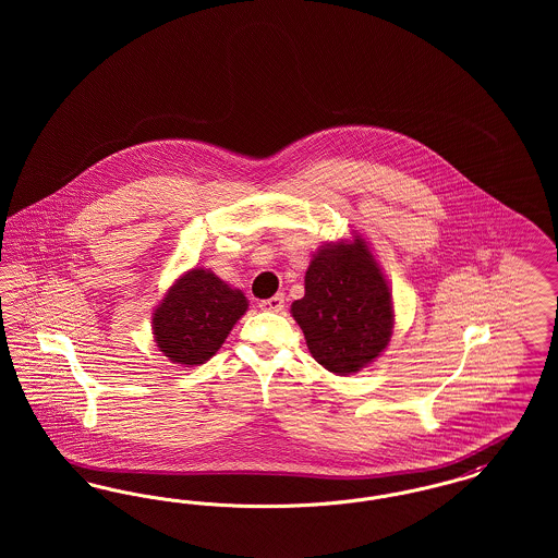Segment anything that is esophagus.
Masks as SVG:
<instances>
[{"mask_svg": "<svg viewBox=\"0 0 558 558\" xmlns=\"http://www.w3.org/2000/svg\"><path fill=\"white\" fill-rule=\"evenodd\" d=\"M259 307L264 310V312H282L284 310V294H274V296H269V299H264V301H259Z\"/></svg>", "mask_w": 558, "mask_h": 558, "instance_id": "obj_1", "label": "esophagus"}]
</instances>
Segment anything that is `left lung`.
Wrapping results in <instances>:
<instances>
[{"label": "left lung", "instance_id": "left-lung-1", "mask_svg": "<svg viewBox=\"0 0 558 558\" xmlns=\"http://www.w3.org/2000/svg\"><path fill=\"white\" fill-rule=\"evenodd\" d=\"M291 312L314 360L341 376L371 364L391 339V292L364 240L322 248Z\"/></svg>", "mask_w": 558, "mask_h": 558}]
</instances>
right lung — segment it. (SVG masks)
<instances>
[{
	"label": "right lung",
	"mask_w": 558,
	"mask_h": 558,
	"mask_svg": "<svg viewBox=\"0 0 558 558\" xmlns=\"http://www.w3.org/2000/svg\"><path fill=\"white\" fill-rule=\"evenodd\" d=\"M246 296L211 271L182 276L155 312L153 328L160 351L182 366L205 364L246 312Z\"/></svg>",
	"instance_id": "add662e5"
}]
</instances>
